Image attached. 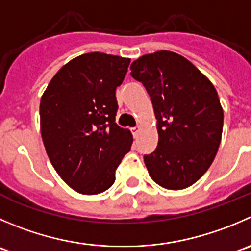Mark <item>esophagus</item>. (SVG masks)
<instances>
[{
  "label": "esophagus",
  "mask_w": 251,
  "mask_h": 251,
  "mask_svg": "<svg viewBox=\"0 0 251 251\" xmlns=\"http://www.w3.org/2000/svg\"><path fill=\"white\" fill-rule=\"evenodd\" d=\"M140 126H136V127H132V128H131V131H132V133H133V136H135V137H136V136H137V133L138 132H140Z\"/></svg>",
  "instance_id": "obj_1"
}]
</instances>
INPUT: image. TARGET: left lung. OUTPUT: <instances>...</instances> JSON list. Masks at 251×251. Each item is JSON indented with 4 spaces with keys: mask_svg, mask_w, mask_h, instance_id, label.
<instances>
[{
    "mask_svg": "<svg viewBox=\"0 0 251 251\" xmlns=\"http://www.w3.org/2000/svg\"><path fill=\"white\" fill-rule=\"evenodd\" d=\"M130 69L147 89L157 119L158 146L145 155L150 176L168 190L186 189L207 172L220 147L223 109L217 91L173 51L141 56Z\"/></svg>",
    "mask_w": 251,
    "mask_h": 251,
    "instance_id": "1",
    "label": "left lung"
}]
</instances>
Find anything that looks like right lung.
I'll return each instance as SVG.
<instances>
[{"label":"right lung","mask_w":251,"mask_h":251,"mask_svg":"<svg viewBox=\"0 0 251 251\" xmlns=\"http://www.w3.org/2000/svg\"><path fill=\"white\" fill-rule=\"evenodd\" d=\"M130 61L103 52L77 56L41 96L40 131L49 159L61 179L83 195L108 190L132 145L131 131L115 123V89Z\"/></svg>","instance_id":"obj_1"}]
</instances>
